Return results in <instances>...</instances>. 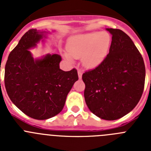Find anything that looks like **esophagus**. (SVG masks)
Listing matches in <instances>:
<instances>
[{
	"label": "esophagus",
	"instance_id": "esophagus-1",
	"mask_svg": "<svg viewBox=\"0 0 151 151\" xmlns=\"http://www.w3.org/2000/svg\"><path fill=\"white\" fill-rule=\"evenodd\" d=\"M78 78L81 79L82 77V72L81 70H78Z\"/></svg>",
	"mask_w": 151,
	"mask_h": 151
}]
</instances>
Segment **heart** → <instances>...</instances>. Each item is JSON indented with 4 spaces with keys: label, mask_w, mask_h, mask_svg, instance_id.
Returning a JSON list of instances; mask_svg holds the SVG:
<instances>
[{
    "label": "heart",
    "mask_w": 151,
    "mask_h": 151,
    "mask_svg": "<svg viewBox=\"0 0 151 151\" xmlns=\"http://www.w3.org/2000/svg\"><path fill=\"white\" fill-rule=\"evenodd\" d=\"M112 43L110 35L106 32H91L72 36L67 43L68 52L64 57L69 62L73 58H81L85 67L94 69L107 57Z\"/></svg>",
    "instance_id": "obj_1"
}]
</instances>
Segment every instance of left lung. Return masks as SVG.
Wrapping results in <instances>:
<instances>
[{
	"label": "left lung",
	"instance_id": "obj_1",
	"mask_svg": "<svg viewBox=\"0 0 151 151\" xmlns=\"http://www.w3.org/2000/svg\"><path fill=\"white\" fill-rule=\"evenodd\" d=\"M112 35L110 51L104 62L85 72V103L94 115L116 120L138 104L145 87L143 57L132 40L120 29H106Z\"/></svg>",
	"mask_w": 151,
	"mask_h": 151
}]
</instances>
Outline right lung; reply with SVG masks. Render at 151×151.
I'll list each match as a JSON object with an SVG mask.
<instances>
[{"label":"right lung","instance_id":"add662e5","mask_svg":"<svg viewBox=\"0 0 151 151\" xmlns=\"http://www.w3.org/2000/svg\"><path fill=\"white\" fill-rule=\"evenodd\" d=\"M47 33L28 31L10 52L5 66V88L10 99L28 116L40 120L62 111L68 93L78 79L76 69H60L62 58L58 54L33 58L29 50L44 41Z\"/></svg>","mask_w":151,"mask_h":151}]
</instances>
